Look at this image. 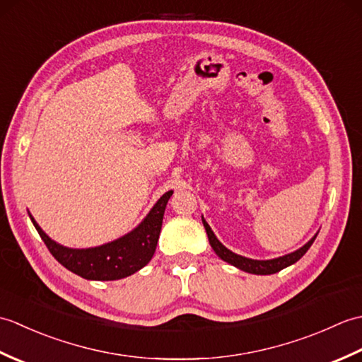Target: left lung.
<instances>
[{
  "label": "left lung",
  "mask_w": 362,
  "mask_h": 362,
  "mask_svg": "<svg viewBox=\"0 0 362 362\" xmlns=\"http://www.w3.org/2000/svg\"><path fill=\"white\" fill-rule=\"evenodd\" d=\"M202 224L206 230V235H209V241H210L211 249L214 250V253H216V255L221 259H224L226 263L232 264L238 269H241V271H244V272L255 274V275H271V274H275V272H280L281 269H284V267L297 263V261L302 258L306 252H308V249L311 247V244L314 243V240H316V236L319 233L317 232L305 245H302V247L294 250V252L288 253V255L272 258V259H252V258L238 255V253L228 250L226 245L218 240L216 235L213 233L211 227L209 226V222L204 219V216H202Z\"/></svg>",
  "instance_id": "left-lung-1"
}]
</instances>
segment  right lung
I'll use <instances>...</instances> for the list:
<instances>
[{
	"label": "right lung",
	"instance_id": "add662e5",
	"mask_svg": "<svg viewBox=\"0 0 362 362\" xmlns=\"http://www.w3.org/2000/svg\"><path fill=\"white\" fill-rule=\"evenodd\" d=\"M173 193V189L166 191L140 224L124 236L88 249L65 247V245L51 240L37 224L30 213L29 218L46 247L51 252V255L68 271L86 280H119L140 271L153 257L166 204Z\"/></svg>",
	"mask_w": 362,
	"mask_h": 362
}]
</instances>
